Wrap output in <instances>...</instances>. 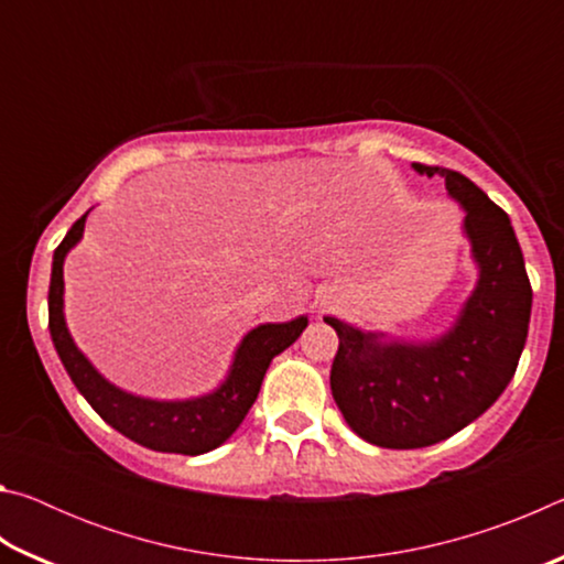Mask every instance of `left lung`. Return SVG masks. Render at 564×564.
<instances>
[{
	"label": "left lung",
	"mask_w": 564,
	"mask_h": 564,
	"mask_svg": "<svg viewBox=\"0 0 564 564\" xmlns=\"http://www.w3.org/2000/svg\"><path fill=\"white\" fill-rule=\"evenodd\" d=\"M413 169L441 174L447 196L465 212L463 234L477 281L453 326L433 340H403L323 318L340 340L330 368L333 400L352 433L390 451L441 443L480 417L514 376L532 311L508 214L457 171Z\"/></svg>",
	"instance_id": "8db88e82"
}]
</instances>
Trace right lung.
<instances>
[{"label": "right lung", "instance_id": "obj_1", "mask_svg": "<svg viewBox=\"0 0 564 564\" xmlns=\"http://www.w3.org/2000/svg\"><path fill=\"white\" fill-rule=\"evenodd\" d=\"M89 212L76 221L64 241L56 246L50 283V333L66 373L87 403L107 423L129 441L159 453L202 455L224 445L243 423V417L259 398L265 370L271 360L299 340L308 326V316L285 323H261L248 330L234 352L221 386L212 393L186 400H156L133 395L109 383L91 360L76 348L64 318V259L82 241Z\"/></svg>", "mask_w": 564, "mask_h": 564}]
</instances>
